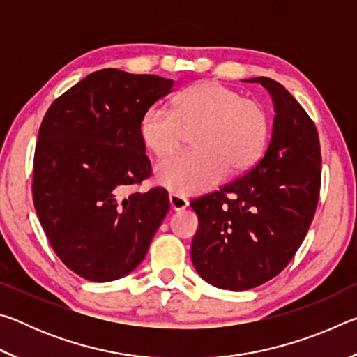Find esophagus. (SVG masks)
Listing matches in <instances>:
<instances>
[{
	"label": "esophagus",
	"mask_w": 357,
	"mask_h": 357,
	"mask_svg": "<svg viewBox=\"0 0 357 357\" xmlns=\"http://www.w3.org/2000/svg\"><path fill=\"white\" fill-rule=\"evenodd\" d=\"M189 206V202L184 197L176 195V193H170V208L173 211H183Z\"/></svg>",
	"instance_id": "esophagus-1"
}]
</instances>
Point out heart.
Segmentation results:
<instances>
[{
    "mask_svg": "<svg viewBox=\"0 0 357 357\" xmlns=\"http://www.w3.org/2000/svg\"><path fill=\"white\" fill-rule=\"evenodd\" d=\"M192 151L155 168L159 183L179 195L211 189L227 173L249 170L261 157L271 130L266 108L214 80L192 84L174 96L172 110L149 107L140 121L144 146L157 159L179 149L192 132Z\"/></svg>",
    "mask_w": 357,
    "mask_h": 357,
    "instance_id": "heart-1",
    "label": "heart"
}]
</instances>
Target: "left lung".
Returning a JSON list of instances; mask_svg holds the SVG:
<instances>
[{
    "label": "left lung",
    "mask_w": 357,
    "mask_h": 357,
    "mask_svg": "<svg viewBox=\"0 0 357 357\" xmlns=\"http://www.w3.org/2000/svg\"><path fill=\"white\" fill-rule=\"evenodd\" d=\"M261 83L274 102L273 137L244 176L190 203L198 215L192 263L203 280L231 291L263 285L285 269L315 215L321 185L318 132L279 82Z\"/></svg>",
    "instance_id": "8db88e82"
}]
</instances>
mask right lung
<instances>
[{"label": "right lung", "mask_w": 357, "mask_h": 357, "mask_svg": "<svg viewBox=\"0 0 357 357\" xmlns=\"http://www.w3.org/2000/svg\"><path fill=\"white\" fill-rule=\"evenodd\" d=\"M172 88L168 78L102 69L59 96L42 119L34 208L52 249L83 279L132 273L170 209L162 187L121 195L151 174L140 121Z\"/></svg>", "instance_id": "right-lung-1"}]
</instances>
